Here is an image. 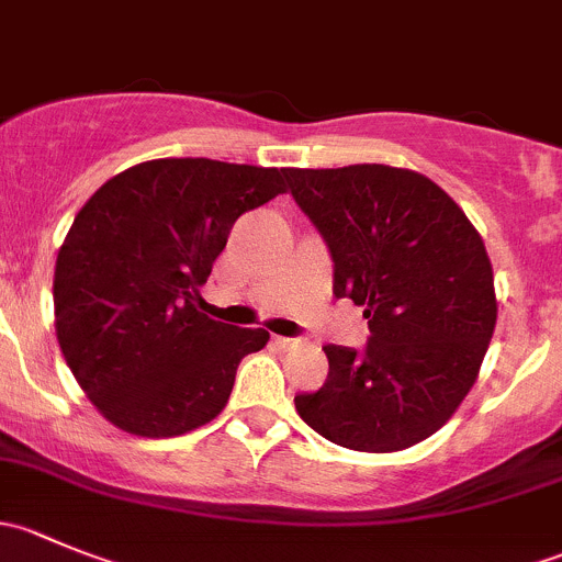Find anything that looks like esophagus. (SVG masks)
Masks as SVG:
<instances>
[{
	"instance_id": "obj_1",
	"label": "esophagus",
	"mask_w": 562,
	"mask_h": 562,
	"mask_svg": "<svg viewBox=\"0 0 562 562\" xmlns=\"http://www.w3.org/2000/svg\"><path fill=\"white\" fill-rule=\"evenodd\" d=\"M274 345H277V348H291V345H296V339L280 337V334H274Z\"/></svg>"
}]
</instances>
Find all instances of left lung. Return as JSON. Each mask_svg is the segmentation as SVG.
<instances>
[{
	"mask_svg": "<svg viewBox=\"0 0 562 562\" xmlns=\"http://www.w3.org/2000/svg\"><path fill=\"white\" fill-rule=\"evenodd\" d=\"M291 195L331 249L334 296L364 307L367 348L326 345L328 378L296 411L331 443L370 454L438 432L479 378L497 321L484 239L424 173L288 168Z\"/></svg>",
	"mask_w": 562,
	"mask_h": 562,
	"instance_id": "obj_1",
	"label": "left lung"
}]
</instances>
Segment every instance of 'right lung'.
Instances as JSON below:
<instances>
[{
	"instance_id": "add662e5",
	"label": "right lung",
	"mask_w": 562,
	"mask_h": 562,
	"mask_svg": "<svg viewBox=\"0 0 562 562\" xmlns=\"http://www.w3.org/2000/svg\"><path fill=\"white\" fill-rule=\"evenodd\" d=\"M285 168L146 160L72 220L54 271V326L78 386L122 432L176 438L228 405L239 361L269 342L195 307L241 214L285 192Z\"/></svg>"
}]
</instances>
